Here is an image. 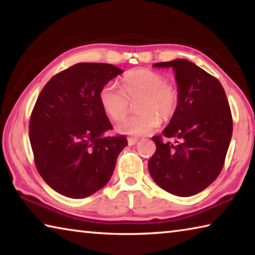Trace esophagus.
<instances>
[{"label": "esophagus", "instance_id": "34e87169", "mask_svg": "<svg viewBox=\"0 0 255 255\" xmlns=\"http://www.w3.org/2000/svg\"><path fill=\"white\" fill-rule=\"evenodd\" d=\"M127 141H128V145H135L137 143V138L135 137H128L127 138Z\"/></svg>", "mask_w": 255, "mask_h": 255}]
</instances>
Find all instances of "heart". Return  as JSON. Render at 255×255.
I'll use <instances>...</instances> for the list:
<instances>
[{
	"instance_id": "b5f03b06",
	"label": "heart",
	"mask_w": 255,
	"mask_h": 255,
	"mask_svg": "<svg viewBox=\"0 0 255 255\" xmlns=\"http://www.w3.org/2000/svg\"><path fill=\"white\" fill-rule=\"evenodd\" d=\"M99 99L103 111L115 122L125 118L130 102L138 101L135 107L138 115L118 124L117 130L143 136L156 130L161 120L166 122L173 117L179 107L180 91L162 73L143 68L125 74L122 89L114 83L103 85Z\"/></svg>"
}]
</instances>
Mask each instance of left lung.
<instances>
[{
  "instance_id": "1",
  "label": "left lung",
  "mask_w": 255,
  "mask_h": 255,
  "mask_svg": "<svg viewBox=\"0 0 255 255\" xmlns=\"http://www.w3.org/2000/svg\"><path fill=\"white\" fill-rule=\"evenodd\" d=\"M154 66L173 68L180 102L162 132L164 137L175 138V143L153 137L156 152L149 158L148 171L155 182L172 195H197L217 179L225 163L233 132L226 93L215 76L187 59Z\"/></svg>"
}]
</instances>
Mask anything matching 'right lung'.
I'll return each mask as SVG.
<instances>
[{
    "mask_svg": "<svg viewBox=\"0 0 255 255\" xmlns=\"http://www.w3.org/2000/svg\"><path fill=\"white\" fill-rule=\"evenodd\" d=\"M123 71L111 64L79 63L47 82L30 117L29 138L41 178L68 198H85L105 187L124 135L106 136L112 125L99 99L101 88Z\"/></svg>",
    "mask_w": 255,
    "mask_h": 255,
    "instance_id": "add662e5",
    "label": "right lung"
}]
</instances>
